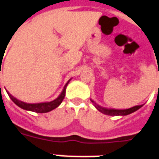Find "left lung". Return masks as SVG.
Returning <instances> with one entry per match:
<instances>
[{
	"label": "left lung",
	"instance_id": "obj_1",
	"mask_svg": "<svg viewBox=\"0 0 159 159\" xmlns=\"http://www.w3.org/2000/svg\"><path fill=\"white\" fill-rule=\"evenodd\" d=\"M91 102L93 103V105L96 107V109L100 111L101 113H103L104 115H107V116H127V115H130L131 113L135 112L136 111L137 109H139L141 107L143 106L142 105H136V106L131 107L130 109H107V108H104V107H102L100 105H98L97 103H95L94 101L90 99Z\"/></svg>",
	"mask_w": 159,
	"mask_h": 159
}]
</instances>
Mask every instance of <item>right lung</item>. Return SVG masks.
<instances>
[{
	"label": "right lung",
	"instance_id": "obj_1",
	"mask_svg": "<svg viewBox=\"0 0 159 159\" xmlns=\"http://www.w3.org/2000/svg\"><path fill=\"white\" fill-rule=\"evenodd\" d=\"M0 75H1V69H0ZM70 81V79L68 81L66 84L65 85L64 89L62 90L61 93L59 95V97L57 98H56L55 100L50 101V102H44V103H27L25 102H23V101H20L18 99H17L16 98H14L11 94H10L7 92L8 95L10 98L12 100L15 104H17V106L22 108L23 109H25V110H29V111H34V112L36 113H47L50 112L53 109H55L61 103V102L63 101L65 98V95H66V86L69 83V82ZM0 91H1V84H0Z\"/></svg>",
	"mask_w": 159,
	"mask_h": 159
}]
</instances>
